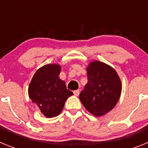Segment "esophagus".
Here are the masks:
<instances>
[{
  "instance_id": "esophagus-1",
  "label": "esophagus",
  "mask_w": 148,
  "mask_h": 148,
  "mask_svg": "<svg viewBox=\"0 0 148 148\" xmlns=\"http://www.w3.org/2000/svg\"><path fill=\"white\" fill-rule=\"evenodd\" d=\"M73 93H74V95H75L78 96V95H79V93H80V90H74V91H73Z\"/></svg>"
}]
</instances>
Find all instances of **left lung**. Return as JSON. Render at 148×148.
Here are the masks:
<instances>
[{"label": "left lung", "instance_id": "left-lung-1", "mask_svg": "<svg viewBox=\"0 0 148 148\" xmlns=\"http://www.w3.org/2000/svg\"><path fill=\"white\" fill-rule=\"evenodd\" d=\"M87 83L79 95L84 108L94 116H102L118 102L121 84L114 69L100 61L87 67Z\"/></svg>", "mask_w": 148, "mask_h": 148}]
</instances>
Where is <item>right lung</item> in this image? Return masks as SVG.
Wrapping results in <instances>:
<instances>
[{
  "mask_svg": "<svg viewBox=\"0 0 148 148\" xmlns=\"http://www.w3.org/2000/svg\"><path fill=\"white\" fill-rule=\"evenodd\" d=\"M60 72L59 65H45L36 71L29 86V98L48 118L58 116L66 99L73 95L59 78Z\"/></svg>",
  "mask_w": 148,
  "mask_h": 148,
  "instance_id": "right-lung-1",
  "label": "right lung"
}]
</instances>
